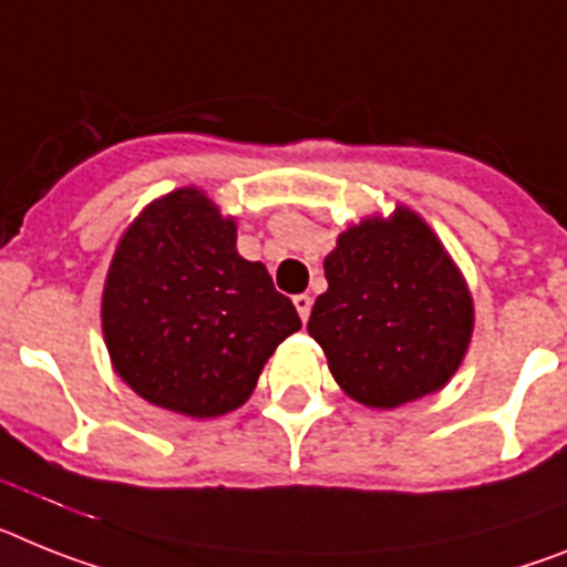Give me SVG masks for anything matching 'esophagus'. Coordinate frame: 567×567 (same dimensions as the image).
Instances as JSON below:
<instances>
[{
  "mask_svg": "<svg viewBox=\"0 0 567 567\" xmlns=\"http://www.w3.org/2000/svg\"><path fill=\"white\" fill-rule=\"evenodd\" d=\"M293 306H297L299 320H302V322H308V317H311V306H313V299L308 297V293H297V297H293Z\"/></svg>",
  "mask_w": 567,
  "mask_h": 567,
  "instance_id": "34e87169",
  "label": "esophagus"
}]
</instances>
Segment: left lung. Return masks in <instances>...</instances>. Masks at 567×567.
<instances>
[{
	"label": "left lung",
	"instance_id": "8db88e82",
	"mask_svg": "<svg viewBox=\"0 0 567 567\" xmlns=\"http://www.w3.org/2000/svg\"><path fill=\"white\" fill-rule=\"evenodd\" d=\"M328 291L308 334L354 401L394 409L437 392L464 360L473 299L435 233L415 213L365 218L326 256Z\"/></svg>",
	"mask_w": 567,
	"mask_h": 567
}]
</instances>
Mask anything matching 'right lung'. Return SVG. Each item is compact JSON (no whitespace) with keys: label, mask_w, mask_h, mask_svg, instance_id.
Listing matches in <instances>:
<instances>
[{"label":"right lung","mask_w":567,"mask_h":567,"mask_svg":"<svg viewBox=\"0 0 567 567\" xmlns=\"http://www.w3.org/2000/svg\"><path fill=\"white\" fill-rule=\"evenodd\" d=\"M299 328L265 265L236 250V221L198 189L164 195L123 233L103 334L114 372L144 401L189 417L233 412Z\"/></svg>","instance_id":"1"}]
</instances>
